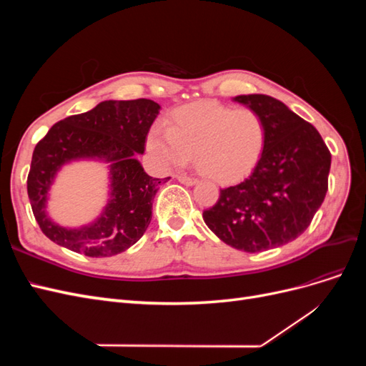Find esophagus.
Wrapping results in <instances>:
<instances>
[{
    "label": "esophagus",
    "mask_w": 366,
    "mask_h": 366,
    "mask_svg": "<svg viewBox=\"0 0 366 366\" xmlns=\"http://www.w3.org/2000/svg\"><path fill=\"white\" fill-rule=\"evenodd\" d=\"M177 179H179V182L186 184V186H192V184L198 183L197 179H194V177H189V175H179V177H177Z\"/></svg>",
    "instance_id": "1"
}]
</instances>
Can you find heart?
<instances>
[{"label": "heart", "instance_id": "obj_1", "mask_svg": "<svg viewBox=\"0 0 366 366\" xmlns=\"http://www.w3.org/2000/svg\"><path fill=\"white\" fill-rule=\"evenodd\" d=\"M265 140L267 127L254 109L200 102L175 109L168 129L152 127L148 148L163 166L177 168L195 157L203 175L229 183L252 172Z\"/></svg>", "mask_w": 366, "mask_h": 366}]
</instances>
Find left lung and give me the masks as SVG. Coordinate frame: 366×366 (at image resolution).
I'll return each instance as SVG.
<instances>
[{"mask_svg": "<svg viewBox=\"0 0 366 366\" xmlns=\"http://www.w3.org/2000/svg\"><path fill=\"white\" fill-rule=\"evenodd\" d=\"M235 101L261 114L267 140L252 174L219 189L203 219L226 244L257 253L304 234L327 195L331 154L317 129L278 99L247 94Z\"/></svg>", "mask_w": 366, "mask_h": 366, "instance_id": "1", "label": "left lung"}]
</instances>
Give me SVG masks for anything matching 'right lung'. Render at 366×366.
<instances>
[{
    "label": "right lung",
    "mask_w": 366,
    "mask_h": 366,
    "mask_svg": "<svg viewBox=\"0 0 366 366\" xmlns=\"http://www.w3.org/2000/svg\"><path fill=\"white\" fill-rule=\"evenodd\" d=\"M159 109L160 105L149 99L105 101L49 129L33 151L27 175L29 200L44 235L93 258L113 257L136 244L151 223L159 184L171 179H152L136 159V152L145 151L148 131ZM76 158H102L112 163V197L96 224L64 229L45 215V200L60 166Z\"/></svg>",
    "instance_id": "obj_1"
}]
</instances>
